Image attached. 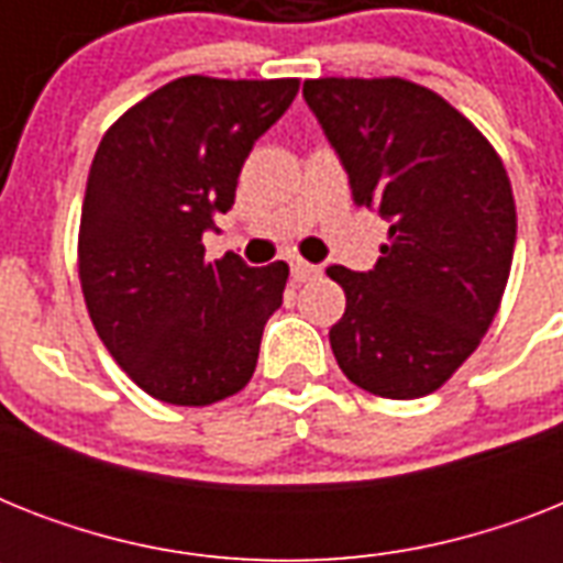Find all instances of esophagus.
<instances>
[{"label":"esophagus","instance_id":"1","mask_svg":"<svg viewBox=\"0 0 563 563\" xmlns=\"http://www.w3.org/2000/svg\"><path fill=\"white\" fill-rule=\"evenodd\" d=\"M318 274H321V268H318V265L303 263V260H295V263H291V277H295V280H298V283L316 280Z\"/></svg>","mask_w":563,"mask_h":563}]
</instances>
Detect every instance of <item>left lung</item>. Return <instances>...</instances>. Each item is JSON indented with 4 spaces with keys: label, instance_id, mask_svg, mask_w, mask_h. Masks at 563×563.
<instances>
[{
    "label": "left lung",
    "instance_id": "obj_1",
    "mask_svg": "<svg viewBox=\"0 0 563 563\" xmlns=\"http://www.w3.org/2000/svg\"><path fill=\"white\" fill-rule=\"evenodd\" d=\"M303 99L356 207L391 221L374 272L330 265L347 307L330 330L353 385L415 400L450 379L497 318L517 239L497 148L438 92L388 78H309Z\"/></svg>",
    "mask_w": 563,
    "mask_h": 563
}]
</instances>
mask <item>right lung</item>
<instances>
[{"instance_id": "obj_1", "label": "right lung", "mask_w": 563, "mask_h": 563, "mask_svg": "<svg viewBox=\"0 0 563 563\" xmlns=\"http://www.w3.org/2000/svg\"><path fill=\"white\" fill-rule=\"evenodd\" d=\"M298 78L184 75L101 136L78 228L96 333L145 394L210 406L242 391L289 265L207 260L203 230L236 198L242 163L298 96Z\"/></svg>"}]
</instances>
